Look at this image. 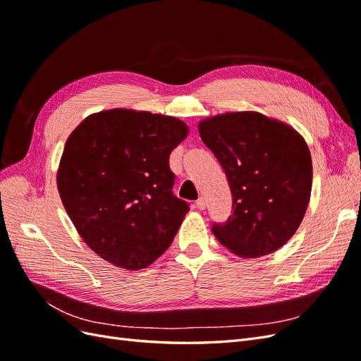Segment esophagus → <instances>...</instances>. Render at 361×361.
Segmentation results:
<instances>
[{
  "label": "esophagus",
  "instance_id": "1",
  "mask_svg": "<svg viewBox=\"0 0 361 361\" xmlns=\"http://www.w3.org/2000/svg\"><path fill=\"white\" fill-rule=\"evenodd\" d=\"M195 206H197L200 211H203L204 207H206V202H204V199H203V197H200L197 202H195Z\"/></svg>",
  "mask_w": 361,
  "mask_h": 361
}]
</instances>
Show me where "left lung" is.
<instances>
[{"label": "left lung", "instance_id": "1", "mask_svg": "<svg viewBox=\"0 0 361 361\" xmlns=\"http://www.w3.org/2000/svg\"><path fill=\"white\" fill-rule=\"evenodd\" d=\"M226 173L233 212L212 233L241 257H260L297 232L312 191V157L289 125L256 111L226 113L199 125Z\"/></svg>", "mask_w": 361, "mask_h": 361}]
</instances>
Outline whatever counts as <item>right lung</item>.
Here are the masks:
<instances>
[{
	"instance_id": "right-lung-1",
	"label": "right lung",
	"mask_w": 361,
	"mask_h": 361,
	"mask_svg": "<svg viewBox=\"0 0 361 361\" xmlns=\"http://www.w3.org/2000/svg\"><path fill=\"white\" fill-rule=\"evenodd\" d=\"M187 134L179 118L116 108L89 116L69 135L59 192L97 256L134 271L170 247L190 204L173 194L169 159Z\"/></svg>"
}]
</instances>
